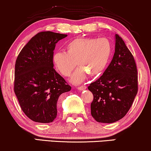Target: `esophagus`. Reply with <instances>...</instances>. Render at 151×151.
<instances>
[{
    "mask_svg": "<svg viewBox=\"0 0 151 151\" xmlns=\"http://www.w3.org/2000/svg\"><path fill=\"white\" fill-rule=\"evenodd\" d=\"M86 86H79V87L78 88V90H80V91H82V90H84V89H86Z\"/></svg>",
    "mask_w": 151,
    "mask_h": 151,
    "instance_id": "esophagus-1",
    "label": "esophagus"
}]
</instances>
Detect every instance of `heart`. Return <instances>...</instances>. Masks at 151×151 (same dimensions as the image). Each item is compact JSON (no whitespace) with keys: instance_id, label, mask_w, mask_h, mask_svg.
I'll return each instance as SVG.
<instances>
[{"instance_id":"obj_1","label":"heart","mask_w":151,"mask_h":151,"mask_svg":"<svg viewBox=\"0 0 151 151\" xmlns=\"http://www.w3.org/2000/svg\"><path fill=\"white\" fill-rule=\"evenodd\" d=\"M65 51L53 53V65L62 75L68 77L76 67V61L80 67L72 76L71 81L79 84L88 73L96 76L104 71L110 58L112 46L105 38L79 37L67 42Z\"/></svg>"}]
</instances>
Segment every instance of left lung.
<instances>
[{"mask_svg":"<svg viewBox=\"0 0 151 151\" xmlns=\"http://www.w3.org/2000/svg\"><path fill=\"white\" fill-rule=\"evenodd\" d=\"M88 89L93 95L91 113L98 122L119 120L133 104L138 91L137 67L133 55L117 34L110 65L99 79L90 84Z\"/></svg>","mask_w":151,"mask_h":151,"instance_id":"left-lung-1","label":"left lung"}]
</instances>
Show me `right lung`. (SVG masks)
I'll return each mask as SVG.
<instances>
[{
	"label": "right lung",
	"instance_id": "right-lung-1",
	"mask_svg": "<svg viewBox=\"0 0 151 151\" xmlns=\"http://www.w3.org/2000/svg\"><path fill=\"white\" fill-rule=\"evenodd\" d=\"M67 36L52 32H39L16 59L14 93L24 114L36 122H52L57 116L60 96L71 88L55 71L52 60L56 43Z\"/></svg>",
	"mask_w": 151,
	"mask_h": 151
}]
</instances>
